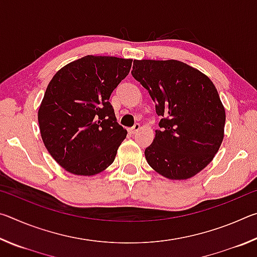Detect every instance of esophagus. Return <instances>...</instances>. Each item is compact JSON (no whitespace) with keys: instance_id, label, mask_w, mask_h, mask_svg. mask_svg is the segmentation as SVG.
Returning <instances> with one entry per match:
<instances>
[{"instance_id":"1","label":"esophagus","mask_w":257,"mask_h":257,"mask_svg":"<svg viewBox=\"0 0 257 257\" xmlns=\"http://www.w3.org/2000/svg\"><path fill=\"white\" fill-rule=\"evenodd\" d=\"M139 129H141V124H139V123H135L134 127H133L132 129H130V133H132V134H136Z\"/></svg>"}]
</instances>
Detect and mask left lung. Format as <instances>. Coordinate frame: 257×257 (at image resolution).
I'll list each match as a JSON object with an SVG mask.
<instances>
[{
  "label": "left lung",
  "mask_w": 257,
  "mask_h": 257,
  "mask_svg": "<svg viewBox=\"0 0 257 257\" xmlns=\"http://www.w3.org/2000/svg\"><path fill=\"white\" fill-rule=\"evenodd\" d=\"M132 75L162 116L145 150L147 163L171 180L197 175L214 158L224 136L225 111L214 84L177 60H135Z\"/></svg>",
  "instance_id": "left-lung-1"
}]
</instances>
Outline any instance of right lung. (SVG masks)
Masks as SVG:
<instances>
[{
    "mask_svg": "<svg viewBox=\"0 0 257 257\" xmlns=\"http://www.w3.org/2000/svg\"><path fill=\"white\" fill-rule=\"evenodd\" d=\"M132 59L86 55L52 78L38 108L43 143L64 170L94 176L113 163L127 130L108 102Z\"/></svg>",
    "mask_w": 257,
    "mask_h": 257,
    "instance_id": "right-lung-1",
    "label": "right lung"
}]
</instances>
